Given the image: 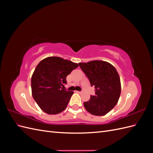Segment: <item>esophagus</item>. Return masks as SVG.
Returning a JSON list of instances; mask_svg holds the SVG:
<instances>
[{"label": "esophagus", "instance_id": "34e87169", "mask_svg": "<svg viewBox=\"0 0 153 153\" xmlns=\"http://www.w3.org/2000/svg\"><path fill=\"white\" fill-rule=\"evenodd\" d=\"M76 93H81V92H82V91H75Z\"/></svg>", "mask_w": 153, "mask_h": 153}]
</instances>
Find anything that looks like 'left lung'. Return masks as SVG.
<instances>
[{
	"mask_svg": "<svg viewBox=\"0 0 153 153\" xmlns=\"http://www.w3.org/2000/svg\"><path fill=\"white\" fill-rule=\"evenodd\" d=\"M78 65L95 88V95L84 103L92 115L101 116L109 112L118 102L121 86L119 74L112 64L102 61H92Z\"/></svg>",
	"mask_w": 153,
	"mask_h": 153,
	"instance_id": "left-lung-1",
	"label": "left lung"
}]
</instances>
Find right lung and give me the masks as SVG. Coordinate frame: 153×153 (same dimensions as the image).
Listing matches in <instances>:
<instances>
[{
    "mask_svg": "<svg viewBox=\"0 0 153 153\" xmlns=\"http://www.w3.org/2000/svg\"><path fill=\"white\" fill-rule=\"evenodd\" d=\"M78 66L59 57H49L36 66L31 78L32 94L48 114H57L66 108L73 92L64 89L66 76Z\"/></svg>",
    "mask_w": 153,
    "mask_h": 153,
    "instance_id": "1",
    "label": "right lung"
}]
</instances>
